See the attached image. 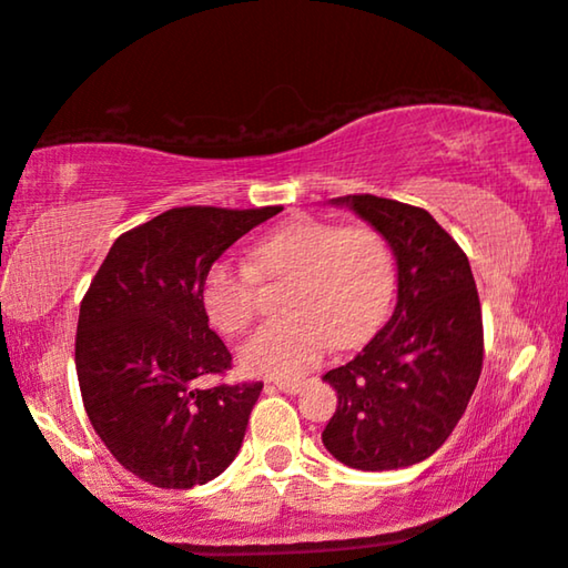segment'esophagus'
Returning <instances> with one entry per match:
<instances>
[{
  "mask_svg": "<svg viewBox=\"0 0 568 568\" xmlns=\"http://www.w3.org/2000/svg\"><path fill=\"white\" fill-rule=\"evenodd\" d=\"M267 389H277V392H285V394H298L303 389V382H275V384H270Z\"/></svg>",
  "mask_w": 568,
  "mask_h": 568,
  "instance_id": "1",
  "label": "esophagus"
}]
</instances>
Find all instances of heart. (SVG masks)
Returning a JSON list of instances; mask_svg holds the SVG:
<instances>
[{"mask_svg": "<svg viewBox=\"0 0 568 568\" xmlns=\"http://www.w3.org/2000/svg\"><path fill=\"white\" fill-rule=\"evenodd\" d=\"M257 281H285V318L265 323L240 348L252 376L295 379L316 366L331 344L364 341L389 311L394 257L366 224L295 217L247 250V265L217 260L202 281V308L222 336L245 333L255 316Z\"/></svg>", "mask_w": 568, "mask_h": 568, "instance_id": "heart-1", "label": "heart"}]
</instances>
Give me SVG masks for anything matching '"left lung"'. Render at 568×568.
<instances>
[{"label": "left lung", "instance_id": "left-lung-1", "mask_svg": "<svg viewBox=\"0 0 568 568\" xmlns=\"http://www.w3.org/2000/svg\"><path fill=\"white\" fill-rule=\"evenodd\" d=\"M397 257V305L382 331L323 376L338 407L323 445L356 470H399L445 445L483 368V313L467 255L419 206L348 194Z\"/></svg>", "mask_w": 568, "mask_h": 568}]
</instances>
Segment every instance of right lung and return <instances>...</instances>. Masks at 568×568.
<instances>
[{"mask_svg":"<svg viewBox=\"0 0 568 568\" xmlns=\"http://www.w3.org/2000/svg\"><path fill=\"white\" fill-rule=\"evenodd\" d=\"M283 212L176 206L113 242L78 316L88 419L125 470L189 490L235 460L263 382L202 389L232 356L210 328L202 281L224 250Z\"/></svg>","mask_w":568,"mask_h":568,"instance_id":"obj_1","label":"right lung"}]
</instances>
